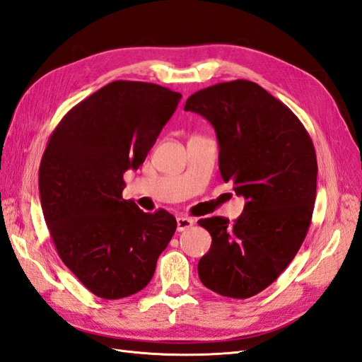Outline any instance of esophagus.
<instances>
[{
	"instance_id": "obj_1",
	"label": "esophagus",
	"mask_w": 362,
	"mask_h": 362,
	"mask_svg": "<svg viewBox=\"0 0 362 362\" xmlns=\"http://www.w3.org/2000/svg\"><path fill=\"white\" fill-rule=\"evenodd\" d=\"M194 225V218H189V217H185V216H179L177 217V230L179 233H182V230L188 229Z\"/></svg>"
}]
</instances>
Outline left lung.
<instances>
[{
	"label": "left lung",
	"mask_w": 362,
	"mask_h": 362,
	"mask_svg": "<svg viewBox=\"0 0 362 362\" xmlns=\"http://www.w3.org/2000/svg\"><path fill=\"white\" fill-rule=\"evenodd\" d=\"M185 111L214 127L221 179L246 199L234 223L199 220L212 237L197 266L200 281L229 298H249L280 276L309 230L318 174L312 139L283 102L245 79L194 93Z\"/></svg>",
	"instance_id": "left-lung-1"
}]
</instances>
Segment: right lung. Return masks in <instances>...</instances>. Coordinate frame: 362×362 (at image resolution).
I'll use <instances>...</instances> for the list:
<instances>
[{"label": "right lung", "instance_id": "1", "mask_svg": "<svg viewBox=\"0 0 362 362\" xmlns=\"http://www.w3.org/2000/svg\"><path fill=\"white\" fill-rule=\"evenodd\" d=\"M182 95L150 82L115 81L79 102L52 133L40 166V196L57 251L104 300L150 283L177 221L125 200L124 173L137 170Z\"/></svg>", "mask_w": 362, "mask_h": 362}]
</instances>
